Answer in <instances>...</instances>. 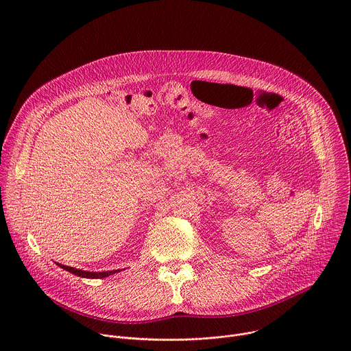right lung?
Listing matches in <instances>:
<instances>
[{
    "label": "right lung",
    "instance_id": "add662e5",
    "mask_svg": "<svg viewBox=\"0 0 351 351\" xmlns=\"http://www.w3.org/2000/svg\"><path fill=\"white\" fill-rule=\"evenodd\" d=\"M61 268L66 269L68 272L73 274V275H77V276H82V278H90V279H101V278H107L110 275H114L118 271H107V272H87V271H82V269H76V268H72V267H66V265H62V264H58Z\"/></svg>",
    "mask_w": 351,
    "mask_h": 351
}]
</instances>
